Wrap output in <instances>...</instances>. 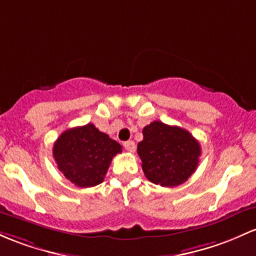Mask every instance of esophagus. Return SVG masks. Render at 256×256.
<instances>
[{
    "label": "esophagus",
    "instance_id": "esophagus-1",
    "mask_svg": "<svg viewBox=\"0 0 256 256\" xmlns=\"http://www.w3.org/2000/svg\"><path fill=\"white\" fill-rule=\"evenodd\" d=\"M124 147H125L126 150L132 152V153H134V150H136V144H134V141H126V142H124Z\"/></svg>",
    "mask_w": 256,
    "mask_h": 256
}]
</instances>
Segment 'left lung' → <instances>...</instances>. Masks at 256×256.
Segmentation results:
<instances>
[{"label":"left lung","mask_w":256,"mask_h":256,"mask_svg":"<svg viewBox=\"0 0 256 256\" xmlns=\"http://www.w3.org/2000/svg\"><path fill=\"white\" fill-rule=\"evenodd\" d=\"M137 153L146 178L162 187H174L184 184L194 172L202 152L187 130L153 122L143 128Z\"/></svg>","instance_id":"8db88e82"}]
</instances>
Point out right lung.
Instances as JSON below:
<instances>
[{
    "label": "right lung",
    "instance_id": "add662e5",
    "mask_svg": "<svg viewBox=\"0 0 256 256\" xmlns=\"http://www.w3.org/2000/svg\"><path fill=\"white\" fill-rule=\"evenodd\" d=\"M122 146L94 124L68 128L53 146V158L66 180L78 187L102 184L112 159Z\"/></svg>",
    "mask_w": 256,
    "mask_h": 256
}]
</instances>
